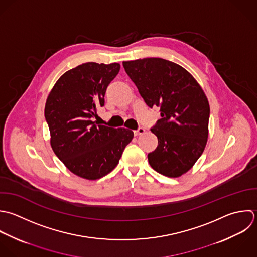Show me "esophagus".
I'll list each match as a JSON object with an SVG mask.
<instances>
[{"label":"esophagus","instance_id":"34e87169","mask_svg":"<svg viewBox=\"0 0 257 257\" xmlns=\"http://www.w3.org/2000/svg\"><path fill=\"white\" fill-rule=\"evenodd\" d=\"M144 133H145V129L142 128V127H141V128H138L137 130L134 131V135H135V136H138V135H141V134H144Z\"/></svg>","mask_w":257,"mask_h":257}]
</instances>
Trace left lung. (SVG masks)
<instances>
[{"label":"left lung","mask_w":257,"mask_h":257,"mask_svg":"<svg viewBox=\"0 0 257 257\" xmlns=\"http://www.w3.org/2000/svg\"><path fill=\"white\" fill-rule=\"evenodd\" d=\"M123 67L150 107H160L161 119L151 128L157 148L148 154L150 166L175 178L190 170L204 151L210 108L194 77L180 65L161 58L123 62Z\"/></svg>","instance_id":"8db88e82"}]
</instances>
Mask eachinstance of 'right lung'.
I'll list each match as a JSON object with an SVG mask.
<instances>
[{
	"label": "right lung",
	"mask_w": 257,
	"mask_h": 257,
	"mask_svg": "<svg viewBox=\"0 0 257 257\" xmlns=\"http://www.w3.org/2000/svg\"><path fill=\"white\" fill-rule=\"evenodd\" d=\"M119 70L118 63L79 65L58 79L46 101L51 147L72 173L84 179L96 180L110 173L134 136L129 129L93 121Z\"/></svg>",
	"instance_id": "right-lung-1"
}]
</instances>
